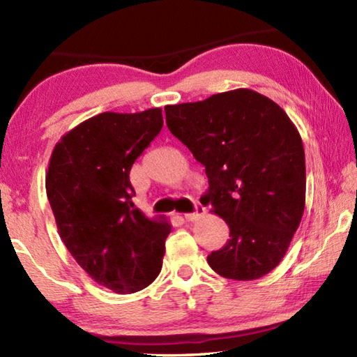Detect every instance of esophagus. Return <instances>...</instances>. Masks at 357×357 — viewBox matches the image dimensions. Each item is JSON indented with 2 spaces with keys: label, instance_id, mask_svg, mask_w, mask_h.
I'll use <instances>...</instances> for the list:
<instances>
[{
  "label": "esophagus",
  "instance_id": "34e87169",
  "mask_svg": "<svg viewBox=\"0 0 357 357\" xmlns=\"http://www.w3.org/2000/svg\"><path fill=\"white\" fill-rule=\"evenodd\" d=\"M204 213H206V209H204V206H202V204H197V206H195V213L185 214L184 217H185L187 222H195V220L200 219L202 215H204Z\"/></svg>",
  "mask_w": 357,
  "mask_h": 357
}]
</instances>
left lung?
I'll use <instances>...</instances> for the list:
<instances>
[{
    "label": "left lung",
    "instance_id": "1",
    "mask_svg": "<svg viewBox=\"0 0 357 357\" xmlns=\"http://www.w3.org/2000/svg\"><path fill=\"white\" fill-rule=\"evenodd\" d=\"M167 126L206 168L228 243L208 257L217 274L255 280L282 261L305 208V155L283 108L247 88L165 107Z\"/></svg>",
    "mask_w": 357,
    "mask_h": 357
}]
</instances>
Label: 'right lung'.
<instances>
[{"instance_id": "1", "label": "right lung", "mask_w": 357, "mask_h": 357, "mask_svg": "<svg viewBox=\"0 0 357 357\" xmlns=\"http://www.w3.org/2000/svg\"><path fill=\"white\" fill-rule=\"evenodd\" d=\"M160 108L105 112L61 137L48 162L45 189L58 233L80 268L99 285L128 294L162 269L172 225L135 208L130 168L159 134Z\"/></svg>"}]
</instances>
